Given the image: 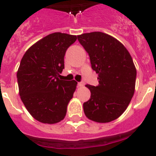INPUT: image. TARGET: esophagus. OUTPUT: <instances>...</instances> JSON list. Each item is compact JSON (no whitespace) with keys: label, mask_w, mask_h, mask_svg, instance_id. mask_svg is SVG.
<instances>
[{"label":"esophagus","mask_w":156,"mask_h":156,"mask_svg":"<svg viewBox=\"0 0 156 156\" xmlns=\"http://www.w3.org/2000/svg\"><path fill=\"white\" fill-rule=\"evenodd\" d=\"M83 85H84V83H83V82L78 83V87H83Z\"/></svg>","instance_id":"34e87169"}]
</instances>
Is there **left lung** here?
Masks as SVG:
<instances>
[{
  "instance_id": "obj_1",
  "label": "left lung",
  "mask_w": 156,
  "mask_h": 156,
  "mask_svg": "<svg viewBox=\"0 0 156 156\" xmlns=\"http://www.w3.org/2000/svg\"><path fill=\"white\" fill-rule=\"evenodd\" d=\"M77 37L98 76V86L86 85L90 98L83 103L85 115L101 123L115 120L124 112L134 94L137 70L132 57L122 43L105 33Z\"/></svg>"
}]
</instances>
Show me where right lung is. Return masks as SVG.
Returning <instances> with one entry per match:
<instances>
[{
    "label": "right lung",
    "mask_w": 156,
    "mask_h": 156,
    "mask_svg": "<svg viewBox=\"0 0 156 156\" xmlns=\"http://www.w3.org/2000/svg\"><path fill=\"white\" fill-rule=\"evenodd\" d=\"M77 37L62 33L46 36L24 54L17 71L19 93L30 115L39 122L55 124L66 115L77 82L59 79L67 48Z\"/></svg>",
    "instance_id": "1"
}]
</instances>
